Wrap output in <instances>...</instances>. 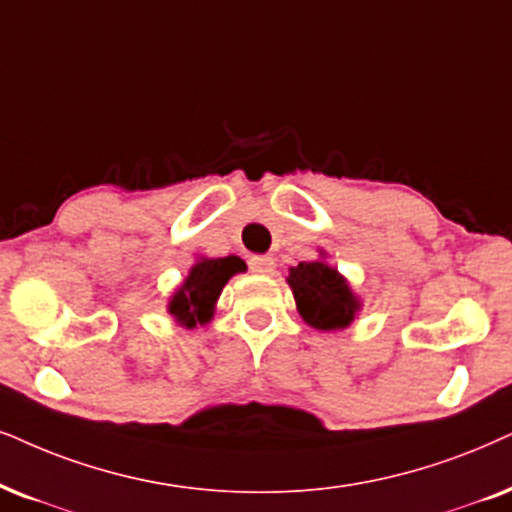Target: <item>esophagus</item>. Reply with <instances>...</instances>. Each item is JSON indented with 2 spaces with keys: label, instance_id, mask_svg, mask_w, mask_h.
<instances>
[{
  "label": "esophagus",
  "instance_id": "34e87169",
  "mask_svg": "<svg viewBox=\"0 0 512 512\" xmlns=\"http://www.w3.org/2000/svg\"><path fill=\"white\" fill-rule=\"evenodd\" d=\"M248 264L250 271H255V274H271L274 271V257L269 255H252Z\"/></svg>",
  "mask_w": 512,
  "mask_h": 512
}]
</instances>
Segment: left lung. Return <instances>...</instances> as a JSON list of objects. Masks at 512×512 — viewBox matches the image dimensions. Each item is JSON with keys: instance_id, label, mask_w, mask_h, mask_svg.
Returning <instances> with one entry per match:
<instances>
[{"instance_id": "1", "label": "left lung", "mask_w": 512, "mask_h": 512, "mask_svg": "<svg viewBox=\"0 0 512 512\" xmlns=\"http://www.w3.org/2000/svg\"><path fill=\"white\" fill-rule=\"evenodd\" d=\"M293 288L297 312L312 328L319 331H338L352 323L359 309L347 281L338 271L323 262H300L288 276Z\"/></svg>"}]
</instances>
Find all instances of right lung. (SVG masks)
Here are the masks:
<instances>
[{
    "mask_svg": "<svg viewBox=\"0 0 512 512\" xmlns=\"http://www.w3.org/2000/svg\"><path fill=\"white\" fill-rule=\"evenodd\" d=\"M238 271H245V262L234 255L198 262L184 286L170 300V314L186 328H193L196 323H208L219 293Z\"/></svg>",
    "mask_w": 512,
    "mask_h": 512,
    "instance_id": "obj_1",
    "label": "right lung"
}]
</instances>
